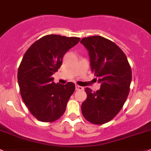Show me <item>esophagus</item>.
Segmentation results:
<instances>
[{"mask_svg": "<svg viewBox=\"0 0 151 151\" xmlns=\"http://www.w3.org/2000/svg\"><path fill=\"white\" fill-rule=\"evenodd\" d=\"M83 88L82 86H78V85H76V91H78V90H83Z\"/></svg>", "mask_w": 151, "mask_h": 151, "instance_id": "esophagus-1", "label": "esophagus"}]
</instances>
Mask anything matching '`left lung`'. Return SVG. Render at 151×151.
<instances>
[{"instance_id": "obj_1", "label": "left lung", "mask_w": 151, "mask_h": 151, "mask_svg": "<svg viewBox=\"0 0 151 151\" xmlns=\"http://www.w3.org/2000/svg\"><path fill=\"white\" fill-rule=\"evenodd\" d=\"M81 43L88 52L91 72L98 78L97 91L86 87L82 114L88 122L103 124L122 110L129 92L132 70L127 57L116 43L102 36L83 38Z\"/></svg>"}]
</instances>
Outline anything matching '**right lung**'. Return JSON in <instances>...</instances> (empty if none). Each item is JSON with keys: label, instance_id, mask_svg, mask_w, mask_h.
<instances>
[{"label": "right lung", "instance_id": "1", "mask_svg": "<svg viewBox=\"0 0 151 151\" xmlns=\"http://www.w3.org/2000/svg\"><path fill=\"white\" fill-rule=\"evenodd\" d=\"M79 41L76 37L48 35L31 45L23 56L17 73L20 94L29 112L41 122H53L65 113L75 84H56L52 75L62 65L65 53Z\"/></svg>", "mask_w": 151, "mask_h": 151}]
</instances>
